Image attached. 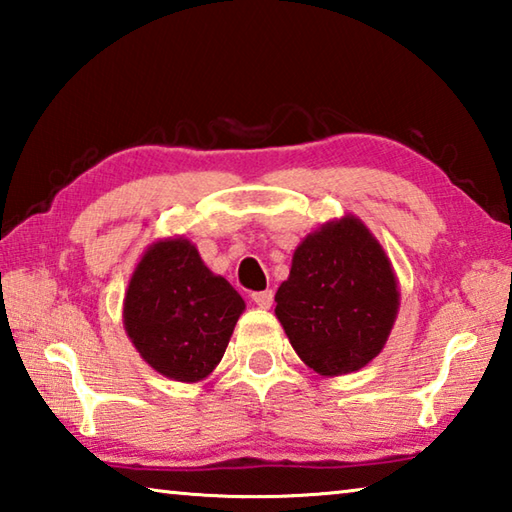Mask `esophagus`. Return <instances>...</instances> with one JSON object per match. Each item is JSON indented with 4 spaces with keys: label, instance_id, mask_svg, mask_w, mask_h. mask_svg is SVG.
I'll use <instances>...</instances> for the list:
<instances>
[{
    "label": "esophagus",
    "instance_id": "1",
    "mask_svg": "<svg viewBox=\"0 0 512 512\" xmlns=\"http://www.w3.org/2000/svg\"><path fill=\"white\" fill-rule=\"evenodd\" d=\"M250 298H253L255 305H257V307H262V309H268V307L273 305V291H271V289H266V291H255L253 296H250Z\"/></svg>",
    "mask_w": 512,
    "mask_h": 512
}]
</instances>
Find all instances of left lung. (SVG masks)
I'll return each mask as SVG.
<instances>
[{"instance_id":"obj_1","label":"left lung","mask_w":512,"mask_h":512,"mask_svg":"<svg viewBox=\"0 0 512 512\" xmlns=\"http://www.w3.org/2000/svg\"><path fill=\"white\" fill-rule=\"evenodd\" d=\"M275 302L298 357L318 375L336 377L384 350L400 291L384 248L348 214L302 239Z\"/></svg>"}]
</instances>
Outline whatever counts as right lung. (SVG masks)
I'll list each match as a JSON object with an SVG mask.
<instances>
[{"mask_svg":"<svg viewBox=\"0 0 512 512\" xmlns=\"http://www.w3.org/2000/svg\"><path fill=\"white\" fill-rule=\"evenodd\" d=\"M244 309V298L203 264L192 241L160 239L128 282L124 327L153 370L194 384L219 366Z\"/></svg>","mask_w":512,"mask_h":512,"instance_id":"add662e5","label":"right lung"}]
</instances>
